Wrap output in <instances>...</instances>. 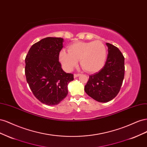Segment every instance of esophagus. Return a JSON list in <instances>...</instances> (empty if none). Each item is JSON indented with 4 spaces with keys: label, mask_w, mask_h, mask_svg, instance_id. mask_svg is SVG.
I'll return each instance as SVG.
<instances>
[{
    "label": "esophagus",
    "mask_w": 147,
    "mask_h": 147,
    "mask_svg": "<svg viewBox=\"0 0 147 147\" xmlns=\"http://www.w3.org/2000/svg\"><path fill=\"white\" fill-rule=\"evenodd\" d=\"M80 75V74H74V78H77V77H79Z\"/></svg>",
    "instance_id": "esophagus-1"
}]
</instances>
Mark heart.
I'll use <instances>...</instances> for the list:
<instances>
[{
    "label": "heart",
    "instance_id": "1",
    "mask_svg": "<svg viewBox=\"0 0 147 147\" xmlns=\"http://www.w3.org/2000/svg\"><path fill=\"white\" fill-rule=\"evenodd\" d=\"M107 51L104 44L99 40L75 43L68 47V53L62 50L59 59L63 68L70 72L80 61L82 67L88 72L94 73L105 65Z\"/></svg>",
    "mask_w": 147,
    "mask_h": 147
}]
</instances>
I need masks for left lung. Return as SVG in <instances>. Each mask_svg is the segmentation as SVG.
Masks as SVG:
<instances>
[{
    "label": "left lung",
    "mask_w": 147,
    "mask_h": 147,
    "mask_svg": "<svg viewBox=\"0 0 147 147\" xmlns=\"http://www.w3.org/2000/svg\"><path fill=\"white\" fill-rule=\"evenodd\" d=\"M104 66L99 72L91 75L84 86L86 94L100 102H107L117 96L124 77V57L119 49L109 43Z\"/></svg>",
    "instance_id": "obj_1"
}]
</instances>
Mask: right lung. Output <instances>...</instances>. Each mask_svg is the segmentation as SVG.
Instances as JSON below:
<instances>
[{
	"instance_id": "right-lung-1",
	"label": "right lung",
	"mask_w": 147,
	"mask_h": 147,
	"mask_svg": "<svg viewBox=\"0 0 147 147\" xmlns=\"http://www.w3.org/2000/svg\"><path fill=\"white\" fill-rule=\"evenodd\" d=\"M64 39L47 37L30 47L25 59V75L35 97L42 103L55 105L68 94L72 74H66L59 62Z\"/></svg>"
}]
</instances>
